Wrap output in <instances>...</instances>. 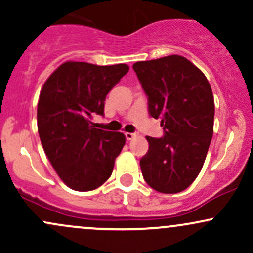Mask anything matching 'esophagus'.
<instances>
[{
    "mask_svg": "<svg viewBox=\"0 0 253 253\" xmlns=\"http://www.w3.org/2000/svg\"><path fill=\"white\" fill-rule=\"evenodd\" d=\"M125 135H126L127 140H132L133 138H135V136H136V133H129V132H127V133H125Z\"/></svg>",
    "mask_w": 253,
    "mask_h": 253,
    "instance_id": "34e87169",
    "label": "esophagus"
}]
</instances>
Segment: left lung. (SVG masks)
<instances>
[{
    "instance_id": "1",
    "label": "left lung",
    "mask_w": 253,
    "mask_h": 253,
    "mask_svg": "<svg viewBox=\"0 0 253 253\" xmlns=\"http://www.w3.org/2000/svg\"><path fill=\"white\" fill-rule=\"evenodd\" d=\"M149 98L151 117L161 119L163 138L146 136L140 159L144 179L164 194L187 189L201 171L214 127V96L203 72L182 56L133 64Z\"/></svg>"
}]
</instances>
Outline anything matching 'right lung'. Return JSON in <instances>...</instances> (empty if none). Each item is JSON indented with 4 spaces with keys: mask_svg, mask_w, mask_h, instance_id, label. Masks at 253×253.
Instances as JSON below:
<instances>
[{
    "mask_svg": "<svg viewBox=\"0 0 253 253\" xmlns=\"http://www.w3.org/2000/svg\"><path fill=\"white\" fill-rule=\"evenodd\" d=\"M128 70L126 64L65 62L43 83L38 132L52 167L72 190H94L112 175L126 136L95 128L91 119L103 115L107 94Z\"/></svg>",
    "mask_w": 253,
    "mask_h": 253,
    "instance_id": "add662e5",
    "label": "right lung"
}]
</instances>
